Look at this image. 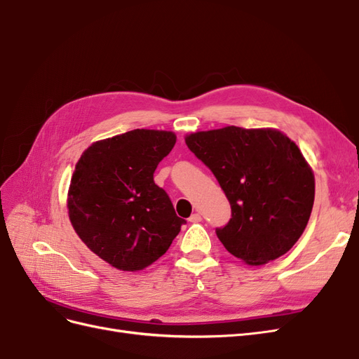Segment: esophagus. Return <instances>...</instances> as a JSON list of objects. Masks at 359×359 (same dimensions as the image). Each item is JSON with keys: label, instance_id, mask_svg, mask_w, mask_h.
<instances>
[{"label": "esophagus", "instance_id": "obj_1", "mask_svg": "<svg viewBox=\"0 0 359 359\" xmlns=\"http://www.w3.org/2000/svg\"><path fill=\"white\" fill-rule=\"evenodd\" d=\"M189 222H190V223H199V222H202V217H201L199 212H194V214H191Z\"/></svg>", "mask_w": 359, "mask_h": 359}]
</instances>
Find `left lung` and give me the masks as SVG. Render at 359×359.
Listing matches in <instances>:
<instances>
[{
	"label": "left lung",
	"instance_id": "left-lung-1",
	"mask_svg": "<svg viewBox=\"0 0 359 359\" xmlns=\"http://www.w3.org/2000/svg\"><path fill=\"white\" fill-rule=\"evenodd\" d=\"M186 144L229 199L232 219L215 231L227 252L247 265L287 253L314 202V175L298 145L276 128L235 126L190 133Z\"/></svg>",
	"mask_w": 359,
	"mask_h": 359
}]
</instances>
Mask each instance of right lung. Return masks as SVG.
I'll list each match as a JSON object with an SVG mask.
<instances>
[{
  "label": "right lung",
  "mask_w": 359,
  "mask_h": 359,
  "mask_svg": "<svg viewBox=\"0 0 359 359\" xmlns=\"http://www.w3.org/2000/svg\"><path fill=\"white\" fill-rule=\"evenodd\" d=\"M175 142L173 132L136 128L97 140L76 163L69 219L83 244L116 269L154 264L186 223L154 182L157 165Z\"/></svg>",
  "instance_id": "right-lung-1"
}]
</instances>
